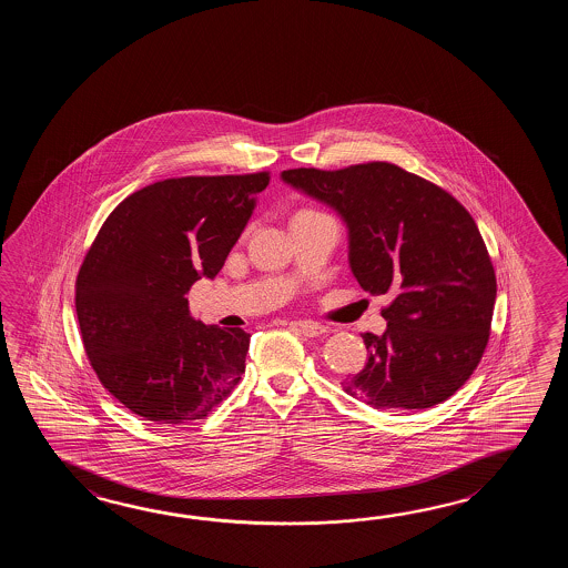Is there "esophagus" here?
<instances>
[{
    "label": "esophagus",
    "instance_id": "34e87169",
    "mask_svg": "<svg viewBox=\"0 0 568 568\" xmlns=\"http://www.w3.org/2000/svg\"><path fill=\"white\" fill-rule=\"evenodd\" d=\"M296 328L301 331L304 337H323L326 333V326L318 325V323H308V321L296 323Z\"/></svg>",
    "mask_w": 568,
    "mask_h": 568
}]
</instances>
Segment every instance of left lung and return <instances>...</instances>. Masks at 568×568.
Segmentation results:
<instances>
[{
	"label": "left lung",
	"instance_id": "obj_1",
	"mask_svg": "<svg viewBox=\"0 0 568 568\" xmlns=\"http://www.w3.org/2000/svg\"><path fill=\"white\" fill-rule=\"evenodd\" d=\"M282 181L337 211L349 266L369 294H389L386 333L343 387L377 410H423L450 398L479 365L494 316V264L469 211L445 189L389 162L294 169Z\"/></svg>",
	"mask_w": 568,
	"mask_h": 568
}]
</instances>
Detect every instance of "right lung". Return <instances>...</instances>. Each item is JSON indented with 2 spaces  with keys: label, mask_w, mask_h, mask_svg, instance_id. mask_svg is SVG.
Returning <instances> with one entry per match:
<instances>
[{
  "label": "right lung",
  "mask_w": 568,
  "mask_h": 568,
  "mask_svg": "<svg viewBox=\"0 0 568 568\" xmlns=\"http://www.w3.org/2000/svg\"><path fill=\"white\" fill-rule=\"evenodd\" d=\"M270 172L166 179L111 211L77 276V318L99 382L154 424L203 420L245 372L250 333L194 321Z\"/></svg>",
  "instance_id": "1"
}]
</instances>
